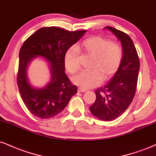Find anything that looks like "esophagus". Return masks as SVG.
Returning <instances> with one entry per match:
<instances>
[{
    "instance_id": "esophagus-1",
    "label": "esophagus",
    "mask_w": 156,
    "mask_h": 156,
    "mask_svg": "<svg viewBox=\"0 0 156 156\" xmlns=\"http://www.w3.org/2000/svg\"><path fill=\"white\" fill-rule=\"evenodd\" d=\"M87 89H83V88H79L78 89V92H87Z\"/></svg>"
}]
</instances>
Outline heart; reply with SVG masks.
Wrapping results in <instances>:
<instances>
[{
	"label": "heart",
	"mask_w": 156,
	"mask_h": 156,
	"mask_svg": "<svg viewBox=\"0 0 156 156\" xmlns=\"http://www.w3.org/2000/svg\"><path fill=\"white\" fill-rule=\"evenodd\" d=\"M78 51H83L94 56L91 70H84L73 78V83L83 89L96 87L102 80L114 76L120 67L123 58V50L117 42L100 37H92L72 47L66 51L64 64L69 73L74 74L79 69Z\"/></svg>",
	"instance_id": "heart-1"
}]
</instances>
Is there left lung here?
Listing matches in <instances>:
<instances>
[{"label":"left lung","mask_w":156,"mask_h":156,"mask_svg":"<svg viewBox=\"0 0 156 156\" xmlns=\"http://www.w3.org/2000/svg\"><path fill=\"white\" fill-rule=\"evenodd\" d=\"M121 42L123 58L120 67L110 80L95 90L96 100L89 107L94 117L103 121H111L120 116L128 108L136 90L139 59L130 37L112 27H105Z\"/></svg>","instance_id":"8db88e82"}]
</instances>
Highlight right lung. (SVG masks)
<instances>
[{
  "instance_id": "obj_1",
  "label": "right lung",
  "mask_w": 156,
  "mask_h": 156,
  "mask_svg": "<svg viewBox=\"0 0 156 156\" xmlns=\"http://www.w3.org/2000/svg\"><path fill=\"white\" fill-rule=\"evenodd\" d=\"M87 32L65 31L58 27H44L37 30L23 44L19 53L17 85L27 108L36 117L48 119L58 114L77 93L65 74L64 57L66 51ZM36 57L48 62L51 80L44 87L32 86L27 69Z\"/></svg>"
}]
</instances>
